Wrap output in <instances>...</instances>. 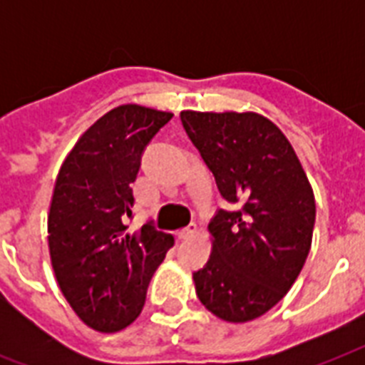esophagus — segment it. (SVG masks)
Segmentation results:
<instances>
[{
    "label": "esophagus",
    "mask_w": 365,
    "mask_h": 365,
    "mask_svg": "<svg viewBox=\"0 0 365 365\" xmlns=\"http://www.w3.org/2000/svg\"><path fill=\"white\" fill-rule=\"evenodd\" d=\"M195 233H197V225H195V223H191L189 227L182 229V231H178V239L187 240V239H191V237H195Z\"/></svg>",
    "instance_id": "34e87169"
}]
</instances>
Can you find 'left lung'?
<instances>
[{
	"label": "left lung",
	"instance_id": "left-lung-1",
	"mask_svg": "<svg viewBox=\"0 0 365 365\" xmlns=\"http://www.w3.org/2000/svg\"><path fill=\"white\" fill-rule=\"evenodd\" d=\"M189 140L227 210L212 217V254L193 272L200 303L227 322L265 314L294 286L317 217L307 174L282 130L254 111H182Z\"/></svg>",
	"mask_w": 365,
	"mask_h": 365
}]
</instances>
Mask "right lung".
<instances>
[{
    "mask_svg": "<svg viewBox=\"0 0 365 365\" xmlns=\"http://www.w3.org/2000/svg\"><path fill=\"white\" fill-rule=\"evenodd\" d=\"M170 119V111L117 106L77 140L54 183L51 263L70 307L96 331H119L140 317L149 280L174 246L151 222L138 233L125 225L143 151Z\"/></svg>",
    "mask_w": 365,
    "mask_h": 365,
    "instance_id": "add662e5",
    "label": "right lung"
}]
</instances>
